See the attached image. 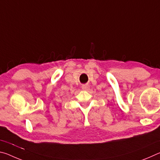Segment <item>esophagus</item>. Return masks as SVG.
<instances>
[{
  "label": "esophagus",
  "instance_id": "obj_1",
  "mask_svg": "<svg viewBox=\"0 0 160 160\" xmlns=\"http://www.w3.org/2000/svg\"><path fill=\"white\" fill-rule=\"evenodd\" d=\"M90 88V85L88 84H85V85H82V89L83 90H88Z\"/></svg>",
  "mask_w": 160,
  "mask_h": 160
}]
</instances>
